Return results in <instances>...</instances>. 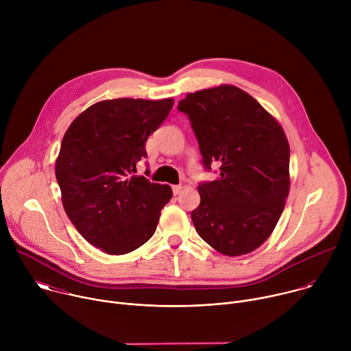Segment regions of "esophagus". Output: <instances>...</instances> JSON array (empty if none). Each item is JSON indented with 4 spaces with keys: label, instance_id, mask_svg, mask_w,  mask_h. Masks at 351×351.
Masks as SVG:
<instances>
[{
    "label": "esophagus",
    "instance_id": "34e87169",
    "mask_svg": "<svg viewBox=\"0 0 351 351\" xmlns=\"http://www.w3.org/2000/svg\"><path fill=\"white\" fill-rule=\"evenodd\" d=\"M182 189H183V186H182V184H176V186H173V187H172L173 194H175V195H178V194L182 191Z\"/></svg>",
    "mask_w": 351,
    "mask_h": 351
}]
</instances>
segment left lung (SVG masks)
<instances>
[{"mask_svg":"<svg viewBox=\"0 0 351 351\" xmlns=\"http://www.w3.org/2000/svg\"><path fill=\"white\" fill-rule=\"evenodd\" d=\"M189 115L207 169L218 179L198 186L191 211L197 233L218 253L254 252L274 232L290 189V148L280 123L232 84L189 93L178 106Z\"/></svg>","mask_w":351,"mask_h":351,"instance_id":"left-lung-1","label":"left lung"}]
</instances>
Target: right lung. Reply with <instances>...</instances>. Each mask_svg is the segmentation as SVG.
Returning <instances> with one entry per match:
<instances>
[{
    "mask_svg": "<svg viewBox=\"0 0 351 351\" xmlns=\"http://www.w3.org/2000/svg\"><path fill=\"white\" fill-rule=\"evenodd\" d=\"M173 98H115L84 110L64 134L56 176L77 232L111 256L149 240L172 197L168 184L136 173L147 137L168 117Z\"/></svg>",
    "mask_w": 351,
    "mask_h": 351,
    "instance_id": "add662e5",
    "label": "right lung"
}]
</instances>
